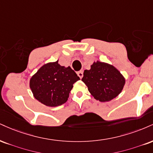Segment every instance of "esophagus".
<instances>
[{
	"instance_id": "obj_1",
	"label": "esophagus",
	"mask_w": 153,
	"mask_h": 153,
	"mask_svg": "<svg viewBox=\"0 0 153 153\" xmlns=\"http://www.w3.org/2000/svg\"><path fill=\"white\" fill-rule=\"evenodd\" d=\"M77 75H78L79 78L81 79L82 78V76H83V73H82V71H78L77 72Z\"/></svg>"
}]
</instances>
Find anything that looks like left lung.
Segmentation results:
<instances>
[{
	"label": "left lung",
	"mask_w": 153,
	"mask_h": 153,
	"mask_svg": "<svg viewBox=\"0 0 153 153\" xmlns=\"http://www.w3.org/2000/svg\"><path fill=\"white\" fill-rule=\"evenodd\" d=\"M82 81L95 100L109 102L122 92L126 78L113 65L97 60L85 70Z\"/></svg>",
	"instance_id": "left-lung-1"
}]
</instances>
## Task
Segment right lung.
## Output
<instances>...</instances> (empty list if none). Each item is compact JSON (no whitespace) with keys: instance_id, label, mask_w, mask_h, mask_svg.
Masks as SVG:
<instances>
[{"instance_id":"obj_1","label":"right lung","mask_w":153,"mask_h":153,"mask_svg":"<svg viewBox=\"0 0 153 153\" xmlns=\"http://www.w3.org/2000/svg\"><path fill=\"white\" fill-rule=\"evenodd\" d=\"M80 78L71 68L61 66L58 60L44 64L30 79V88L37 100L49 107L64 104L73 84Z\"/></svg>"}]
</instances>
